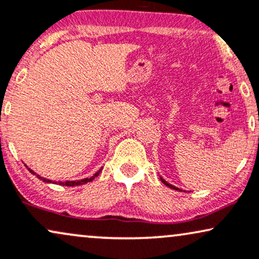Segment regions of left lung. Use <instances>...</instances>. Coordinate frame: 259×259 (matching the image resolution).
<instances>
[{"label":"left lung","instance_id":"1","mask_svg":"<svg viewBox=\"0 0 259 259\" xmlns=\"http://www.w3.org/2000/svg\"><path fill=\"white\" fill-rule=\"evenodd\" d=\"M161 181H162V183H163V184H165V185H167V186H169V188H171V189H175V190H178V191H182V190L181 189H178V188H176V186H173V185H171V184H168V183L167 182H165V181H163V179L161 178Z\"/></svg>","mask_w":259,"mask_h":259}]
</instances>
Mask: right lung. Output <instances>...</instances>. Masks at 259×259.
<instances>
[{
  "label": "right lung",
  "instance_id": "right-lung-1",
  "mask_svg": "<svg viewBox=\"0 0 259 259\" xmlns=\"http://www.w3.org/2000/svg\"><path fill=\"white\" fill-rule=\"evenodd\" d=\"M28 169H29V168H28ZM100 171H101V169H99V171H98L94 176H92L91 178H84V179H81V181H76V182H61V183H60V185H65V186H75V185H82V184H86V183L93 181V179L96 178L97 176H99ZM29 172L33 173V175H35V173H34L33 171H32V169H29ZM35 176H37L38 178L40 179V181H42V182H45V183H51V181H49V179L42 178V177H39L38 175H35ZM52 183H54V182H52Z\"/></svg>",
  "mask_w": 259,
  "mask_h": 259
}]
</instances>
